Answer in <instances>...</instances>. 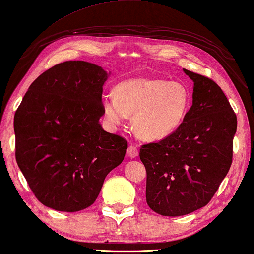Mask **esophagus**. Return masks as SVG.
<instances>
[{"mask_svg": "<svg viewBox=\"0 0 254 254\" xmlns=\"http://www.w3.org/2000/svg\"><path fill=\"white\" fill-rule=\"evenodd\" d=\"M127 155L130 158H136L137 156H138V149H137V147H136L135 145H130L129 147H128Z\"/></svg>", "mask_w": 254, "mask_h": 254, "instance_id": "34e87169", "label": "esophagus"}]
</instances>
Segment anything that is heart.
<instances>
[{
	"label": "heart",
	"mask_w": 254,
	"mask_h": 254,
	"mask_svg": "<svg viewBox=\"0 0 254 254\" xmlns=\"http://www.w3.org/2000/svg\"><path fill=\"white\" fill-rule=\"evenodd\" d=\"M190 92L183 83L137 78L120 82L115 96L104 95L102 110L108 123L118 126L132 115V127L145 140H161L179 128L188 114Z\"/></svg>",
	"instance_id": "1"
}]
</instances>
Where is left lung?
I'll list each match as a JSON object with an SVG mask.
<instances>
[{"mask_svg": "<svg viewBox=\"0 0 254 254\" xmlns=\"http://www.w3.org/2000/svg\"><path fill=\"white\" fill-rule=\"evenodd\" d=\"M193 80V105L166 138L143 145L146 202L164 216H181L211 201L232 164L237 115L212 79L183 69Z\"/></svg>", "mask_w": 254, "mask_h": 254, "instance_id": "1", "label": "left lung"}]
</instances>
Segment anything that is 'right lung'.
<instances>
[{
    "label": "right lung",
    "instance_id": "1",
    "mask_svg": "<svg viewBox=\"0 0 254 254\" xmlns=\"http://www.w3.org/2000/svg\"><path fill=\"white\" fill-rule=\"evenodd\" d=\"M109 73L86 61L56 64L31 83L16 109V163L43 205L61 212L87 208L124 161L126 139L99 123Z\"/></svg>",
    "mask_w": 254,
    "mask_h": 254
}]
</instances>
